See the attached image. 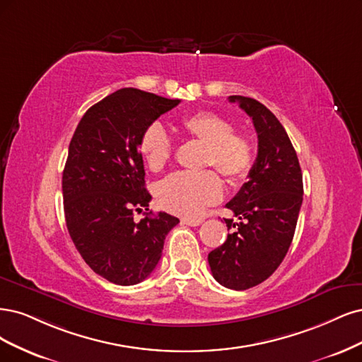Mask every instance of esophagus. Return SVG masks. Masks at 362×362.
Listing matches in <instances>:
<instances>
[{
	"mask_svg": "<svg viewBox=\"0 0 362 362\" xmlns=\"http://www.w3.org/2000/svg\"><path fill=\"white\" fill-rule=\"evenodd\" d=\"M182 223L183 224H186V226H191V227H197V226H200L203 221L202 219H191V218H183L182 219Z\"/></svg>",
	"mask_w": 362,
	"mask_h": 362,
	"instance_id": "1",
	"label": "esophagus"
}]
</instances>
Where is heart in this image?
Wrapping results in <instances>:
<instances>
[{"mask_svg":"<svg viewBox=\"0 0 362 362\" xmlns=\"http://www.w3.org/2000/svg\"><path fill=\"white\" fill-rule=\"evenodd\" d=\"M182 131L206 146L203 167H215L230 182H239L250 174L255 150L251 138L233 131V124L214 111H198L185 115ZM173 139L160 123L148 124L139 150L151 171L165 168L173 156ZM223 197V185L214 171L177 173L159 185L158 198L167 211L185 216H200L207 206Z\"/></svg>","mask_w":362,"mask_h":362,"instance_id":"1","label":"heart"}]
</instances>
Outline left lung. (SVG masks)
I'll use <instances>...</instances> for the list:
<instances>
[{"label": "left lung", "mask_w": 362, "mask_h": 362, "mask_svg": "<svg viewBox=\"0 0 362 362\" xmlns=\"http://www.w3.org/2000/svg\"><path fill=\"white\" fill-rule=\"evenodd\" d=\"M252 119L259 151L248 182L226 206L240 223L226 242L207 255L214 278L233 290L263 283L281 264L293 240L302 204V171L290 138L275 115L259 100L230 96Z\"/></svg>", "instance_id": "1"}]
</instances>
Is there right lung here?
Here are the masks:
<instances>
[{
	"label": "right lung",
	"mask_w": 362,
	"mask_h": 362,
	"mask_svg": "<svg viewBox=\"0 0 362 362\" xmlns=\"http://www.w3.org/2000/svg\"><path fill=\"white\" fill-rule=\"evenodd\" d=\"M180 103L122 88L93 105L78 123L63 171L64 216L78 252L119 286L141 283L156 267L176 216L148 211L139 139L148 124ZM146 213V212H145Z\"/></svg>",
	"instance_id": "add662e5"
}]
</instances>
